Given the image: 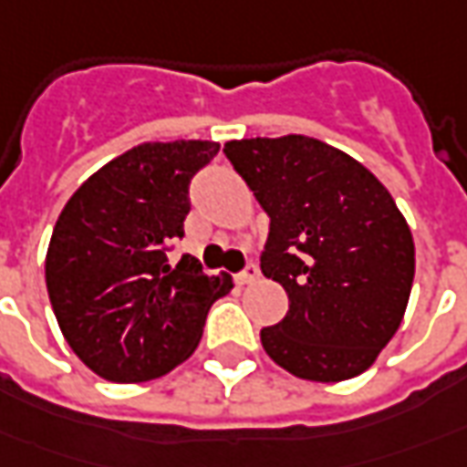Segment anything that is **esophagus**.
I'll list each match as a JSON object with an SVG mask.
<instances>
[{
    "instance_id": "esophagus-1",
    "label": "esophagus",
    "mask_w": 467,
    "mask_h": 467,
    "mask_svg": "<svg viewBox=\"0 0 467 467\" xmlns=\"http://www.w3.org/2000/svg\"><path fill=\"white\" fill-rule=\"evenodd\" d=\"M254 279H259V269H256V265H246L239 275H236V282H239V285H252Z\"/></svg>"
}]
</instances>
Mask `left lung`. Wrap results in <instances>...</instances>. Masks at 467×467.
I'll return each mask as SVG.
<instances>
[{"instance_id": "obj_1", "label": "left lung", "mask_w": 467, "mask_h": 467, "mask_svg": "<svg viewBox=\"0 0 467 467\" xmlns=\"http://www.w3.org/2000/svg\"><path fill=\"white\" fill-rule=\"evenodd\" d=\"M269 215L262 272L289 297L262 330L269 358L307 381L363 374L400 327L414 241L394 198L353 157L302 134L226 141Z\"/></svg>"}]
</instances>
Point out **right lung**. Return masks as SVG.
<instances>
[{"label": "right lung", "instance_id": "right-lung-1", "mask_svg": "<svg viewBox=\"0 0 467 467\" xmlns=\"http://www.w3.org/2000/svg\"><path fill=\"white\" fill-rule=\"evenodd\" d=\"M215 141H147L86 180L57 215L45 282L57 326L106 381L140 384L191 356L205 315L234 287L198 259L167 254L185 236L191 180Z\"/></svg>", "mask_w": 467, "mask_h": 467}]
</instances>
